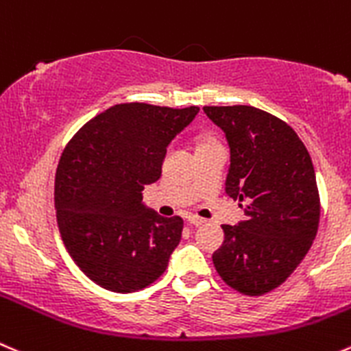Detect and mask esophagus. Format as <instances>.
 <instances>
[{
    "label": "esophagus",
    "mask_w": 351,
    "mask_h": 351,
    "mask_svg": "<svg viewBox=\"0 0 351 351\" xmlns=\"http://www.w3.org/2000/svg\"><path fill=\"white\" fill-rule=\"evenodd\" d=\"M188 222L191 223V226H203V223H205V220L199 219V217H196V215H191V217H188Z\"/></svg>",
    "instance_id": "1"
}]
</instances>
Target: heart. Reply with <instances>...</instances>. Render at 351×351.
<instances>
[{
	"label": "heart",
	"mask_w": 351,
	"mask_h": 351,
	"mask_svg": "<svg viewBox=\"0 0 351 351\" xmlns=\"http://www.w3.org/2000/svg\"><path fill=\"white\" fill-rule=\"evenodd\" d=\"M212 143H217V139L213 138V136H210V134H203L202 138H199V141H198V148H199V146L212 145Z\"/></svg>",
	"instance_id": "heart-1"
}]
</instances>
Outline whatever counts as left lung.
Listing matches in <instances>:
<instances>
[{"mask_svg": "<svg viewBox=\"0 0 351 351\" xmlns=\"http://www.w3.org/2000/svg\"><path fill=\"white\" fill-rule=\"evenodd\" d=\"M203 110L226 132V193L245 208L238 226H222L213 265L236 291L265 295L291 276L315 239L320 199L312 158L298 134L272 113L248 105Z\"/></svg>", "mask_w": 351, "mask_h": 351, "instance_id": "8db88e82", "label": "left lung"}]
</instances>
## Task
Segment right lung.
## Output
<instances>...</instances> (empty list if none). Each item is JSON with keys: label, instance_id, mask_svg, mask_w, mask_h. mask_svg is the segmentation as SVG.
I'll list each match as a JSON object with an SVG mask.
<instances>
[{"label": "right lung", "instance_id": "add662e5", "mask_svg": "<svg viewBox=\"0 0 351 351\" xmlns=\"http://www.w3.org/2000/svg\"><path fill=\"white\" fill-rule=\"evenodd\" d=\"M198 106L120 103L84 123L60 156L56 222L66 252L91 281L113 293L146 288L165 272L182 219L143 205L167 146Z\"/></svg>", "mask_w": 351, "mask_h": 351}]
</instances>
